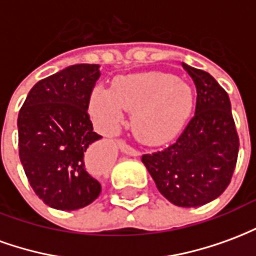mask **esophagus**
Segmentation results:
<instances>
[{"instance_id": "esophagus-1", "label": "esophagus", "mask_w": 256, "mask_h": 256, "mask_svg": "<svg viewBox=\"0 0 256 256\" xmlns=\"http://www.w3.org/2000/svg\"><path fill=\"white\" fill-rule=\"evenodd\" d=\"M118 146H119V150H122L123 154H128V155H130V156H138L140 155L138 150L132 148V146H130L128 144H126L124 141H119V142H118Z\"/></svg>"}]
</instances>
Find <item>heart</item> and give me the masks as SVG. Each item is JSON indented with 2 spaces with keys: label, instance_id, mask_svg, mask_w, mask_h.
Masks as SVG:
<instances>
[{
  "label": "heart",
  "instance_id": "b5f03b06",
  "mask_svg": "<svg viewBox=\"0 0 256 256\" xmlns=\"http://www.w3.org/2000/svg\"><path fill=\"white\" fill-rule=\"evenodd\" d=\"M192 106V88L166 72L118 76L111 90L97 86L90 97V112L101 130L112 132L126 110L133 112L136 137L148 145L172 140L190 115Z\"/></svg>",
  "mask_w": 256,
  "mask_h": 256
}]
</instances>
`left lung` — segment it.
Masks as SVG:
<instances>
[{"instance_id": "obj_1", "label": "left lung", "mask_w": 256, "mask_h": 256, "mask_svg": "<svg viewBox=\"0 0 256 256\" xmlns=\"http://www.w3.org/2000/svg\"><path fill=\"white\" fill-rule=\"evenodd\" d=\"M196 86L194 115L172 145L141 160L156 188L178 207L212 202L230 184L238 136L229 96L208 72L182 63Z\"/></svg>"}]
</instances>
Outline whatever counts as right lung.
Segmentation results:
<instances>
[{
    "instance_id": "1",
    "label": "right lung",
    "mask_w": 256,
    "mask_h": 256,
    "mask_svg": "<svg viewBox=\"0 0 256 256\" xmlns=\"http://www.w3.org/2000/svg\"><path fill=\"white\" fill-rule=\"evenodd\" d=\"M100 75L98 64L70 66L36 82L20 108V162L31 188L52 208H84L101 192L86 158L101 138L88 114Z\"/></svg>"
}]
</instances>
